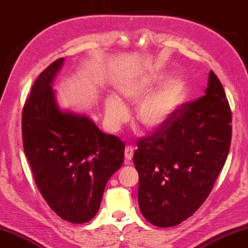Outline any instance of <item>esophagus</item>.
<instances>
[{"label": "esophagus", "instance_id": "34e87169", "mask_svg": "<svg viewBox=\"0 0 248 248\" xmlns=\"http://www.w3.org/2000/svg\"><path fill=\"white\" fill-rule=\"evenodd\" d=\"M133 152H135V150H133V148L131 147V145H127L124 149V158L127 161H130L132 159L133 156Z\"/></svg>", "mask_w": 248, "mask_h": 248}]
</instances>
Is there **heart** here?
I'll use <instances>...</instances> for the list:
<instances>
[{
  "instance_id": "1",
  "label": "heart",
  "mask_w": 248,
  "mask_h": 248,
  "mask_svg": "<svg viewBox=\"0 0 248 248\" xmlns=\"http://www.w3.org/2000/svg\"><path fill=\"white\" fill-rule=\"evenodd\" d=\"M161 80L162 77L155 75L138 82L127 84L120 88L121 96L129 103L137 104L146 98L139 105L136 113L138 123L145 129H155L163 124L182 104L186 97V82L181 78L169 80L151 95L150 93L156 88ZM105 112L108 125L112 130H117L128 117L127 107L117 96H109L106 99Z\"/></svg>"
}]
</instances>
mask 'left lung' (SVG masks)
<instances>
[{"mask_svg": "<svg viewBox=\"0 0 248 248\" xmlns=\"http://www.w3.org/2000/svg\"><path fill=\"white\" fill-rule=\"evenodd\" d=\"M232 112L212 72L205 93L180 105L150 136L137 142L138 202L144 218L172 227L193 215L211 193L229 155Z\"/></svg>", "mask_w": 248, "mask_h": 248, "instance_id": "obj_1", "label": "left lung"}]
</instances>
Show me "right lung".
<instances>
[{
  "label": "right lung",
  "instance_id": "obj_1",
  "mask_svg": "<svg viewBox=\"0 0 248 248\" xmlns=\"http://www.w3.org/2000/svg\"><path fill=\"white\" fill-rule=\"evenodd\" d=\"M64 58L35 80L22 112L23 147L35 183L50 209L74 224L99 210L108 180L124 163V143L85 115L62 111L52 84Z\"/></svg>",
  "mask_w": 248,
  "mask_h": 248
}]
</instances>
